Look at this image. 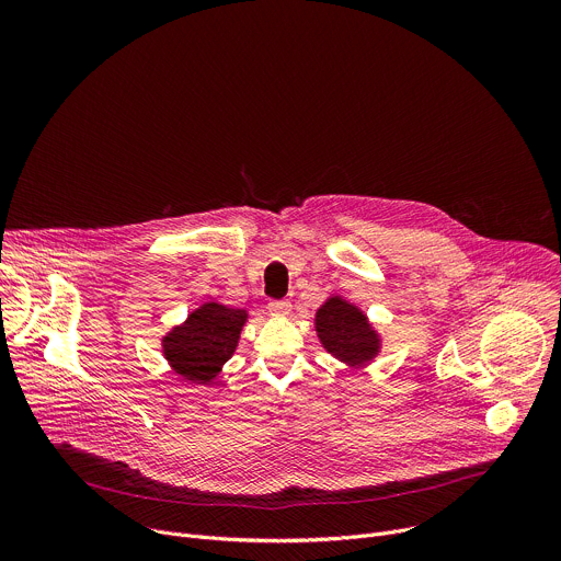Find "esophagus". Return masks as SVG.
I'll return each mask as SVG.
<instances>
[{"mask_svg":"<svg viewBox=\"0 0 561 561\" xmlns=\"http://www.w3.org/2000/svg\"><path fill=\"white\" fill-rule=\"evenodd\" d=\"M290 310H293V306H290V301H286V299H277V301H271V304H268V312L275 314V317H288Z\"/></svg>","mask_w":561,"mask_h":561,"instance_id":"esophagus-1","label":"esophagus"}]
</instances>
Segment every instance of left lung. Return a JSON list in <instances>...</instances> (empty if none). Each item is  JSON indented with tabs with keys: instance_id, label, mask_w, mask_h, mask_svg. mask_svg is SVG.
Segmentation results:
<instances>
[{
	"instance_id": "1",
	"label": "left lung",
	"mask_w": 561,
	"mask_h": 561,
	"mask_svg": "<svg viewBox=\"0 0 561 561\" xmlns=\"http://www.w3.org/2000/svg\"><path fill=\"white\" fill-rule=\"evenodd\" d=\"M319 344L346 368L368 366L383 346V340L368 314L344 295H331L314 312Z\"/></svg>"
}]
</instances>
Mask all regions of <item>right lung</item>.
<instances>
[{"label":"right lung","instance_id":"add662e5","mask_svg":"<svg viewBox=\"0 0 561 561\" xmlns=\"http://www.w3.org/2000/svg\"><path fill=\"white\" fill-rule=\"evenodd\" d=\"M249 317L247 308H232L217 299L199 304L162 337L164 359L184 381L213 383L234 355Z\"/></svg>","mask_w":561,"mask_h":561}]
</instances>
